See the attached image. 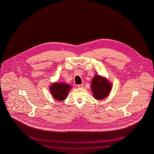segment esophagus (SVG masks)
Returning a JSON list of instances; mask_svg holds the SVG:
<instances>
[{"label": "esophagus", "instance_id": "esophagus-1", "mask_svg": "<svg viewBox=\"0 0 154 154\" xmlns=\"http://www.w3.org/2000/svg\"><path fill=\"white\" fill-rule=\"evenodd\" d=\"M78 88H82L84 87V84H80V85H78Z\"/></svg>", "mask_w": 154, "mask_h": 154}]
</instances>
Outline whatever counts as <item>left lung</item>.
Listing matches in <instances>:
<instances>
[{
	"instance_id": "left-lung-1",
	"label": "left lung",
	"mask_w": 154,
	"mask_h": 154,
	"mask_svg": "<svg viewBox=\"0 0 154 154\" xmlns=\"http://www.w3.org/2000/svg\"><path fill=\"white\" fill-rule=\"evenodd\" d=\"M112 84L106 77L97 74L91 81V91L96 100H102L109 95L112 90Z\"/></svg>"
}]
</instances>
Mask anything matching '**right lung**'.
<instances>
[{"label":"right lung","instance_id":"right-lung-1","mask_svg":"<svg viewBox=\"0 0 154 154\" xmlns=\"http://www.w3.org/2000/svg\"><path fill=\"white\" fill-rule=\"evenodd\" d=\"M72 87L67 83L54 82L50 86L51 93L57 101H63L67 97L69 91Z\"/></svg>","mask_w":154,"mask_h":154}]
</instances>
